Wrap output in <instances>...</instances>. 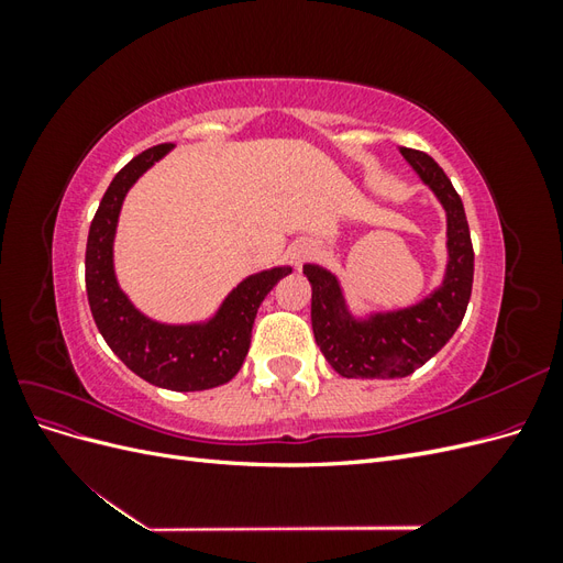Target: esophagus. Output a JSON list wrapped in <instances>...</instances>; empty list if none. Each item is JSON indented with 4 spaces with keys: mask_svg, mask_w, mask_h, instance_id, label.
<instances>
[{
    "mask_svg": "<svg viewBox=\"0 0 563 563\" xmlns=\"http://www.w3.org/2000/svg\"><path fill=\"white\" fill-rule=\"evenodd\" d=\"M308 255H310V246H308V244H298V246L291 251V258H294L296 265H300L302 261H308Z\"/></svg>",
    "mask_w": 563,
    "mask_h": 563,
    "instance_id": "obj_1",
    "label": "esophagus"
}]
</instances>
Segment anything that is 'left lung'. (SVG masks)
I'll use <instances>...</instances> for the list:
<instances>
[{"mask_svg":"<svg viewBox=\"0 0 563 563\" xmlns=\"http://www.w3.org/2000/svg\"><path fill=\"white\" fill-rule=\"evenodd\" d=\"M404 159L446 211L449 265L444 282L411 308L356 319L335 275L305 265L312 284V331L327 362L343 378H406L444 347L465 317L472 296L474 251L463 201L430 155L401 147Z\"/></svg>","mask_w":563,"mask_h":563,"instance_id":"left-lung-1","label":"left lung"}]
</instances>
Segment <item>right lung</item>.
Wrapping results in <instances>:
<instances>
[{
  "label": "right lung",
  "instance_id": "right-lung-1",
  "mask_svg": "<svg viewBox=\"0 0 563 563\" xmlns=\"http://www.w3.org/2000/svg\"><path fill=\"white\" fill-rule=\"evenodd\" d=\"M172 147V143L155 145L133 157L100 199L87 240V296L100 335L135 376L164 389L197 391L225 385L236 376L246 360L261 302L272 286L291 275V267H272L246 277L203 323L172 327L135 310L114 277L117 220L131 185Z\"/></svg>",
  "mask_w": 563,
  "mask_h": 563
}]
</instances>
